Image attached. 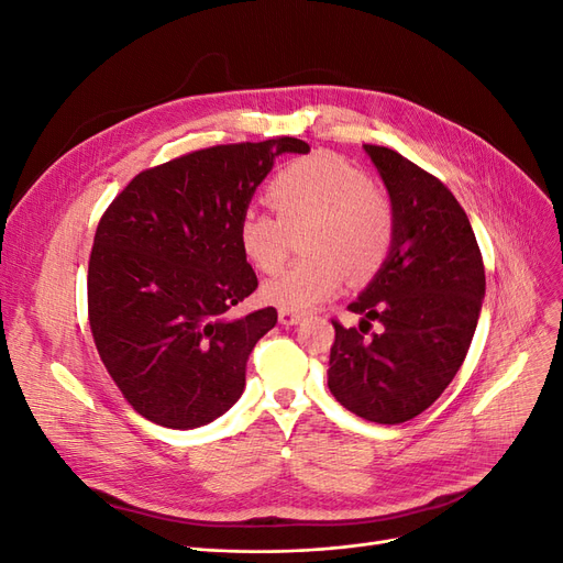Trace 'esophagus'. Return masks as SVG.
I'll use <instances>...</instances> for the list:
<instances>
[{"label": "esophagus", "mask_w": 563, "mask_h": 563, "mask_svg": "<svg viewBox=\"0 0 563 563\" xmlns=\"http://www.w3.org/2000/svg\"><path fill=\"white\" fill-rule=\"evenodd\" d=\"M302 319L300 312H291V310H279V321L284 323V327H294V323H298Z\"/></svg>", "instance_id": "34e87169"}]
</instances>
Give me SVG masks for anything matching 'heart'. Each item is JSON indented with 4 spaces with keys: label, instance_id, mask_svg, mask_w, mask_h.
Returning a JSON list of instances; mask_svg holds the SVG:
<instances>
[{
    "label": "heart",
    "instance_id": "1",
    "mask_svg": "<svg viewBox=\"0 0 563 563\" xmlns=\"http://www.w3.org/2000/svg\"><path fill=\"white\" fill-rule=\"evenodd\" d=\"M267 199L279 218L246 209L236 223L244 258L269 275L286 261V228L310 223L302 251L310 258L265 284V298L282 310L308 312L343 291L350 272L366 279L395 246L397 218L385 192L360 168L331 152L296 159L272 178Z\"/></svg>",
    "mask_w": 563,
    "mask_h": 563
}]
</instances>
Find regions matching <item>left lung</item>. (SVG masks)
Here are the masks:
<instances>
[{"label": "left lung", "mask_w": 563, "mask_h": 563, "mask_svg": "<svg viewBox=\"0 0 563 563\" xmlns=\"http://www.w3.org/2000/svg\"><path fill=\"white\" fill-rule=\"evenodd\" d=\"M395 207L389 258L333 319L329 389L347 411L380 424L420 416L449 387L470 350L486 275L470 218L449 187L399 152L364 145ZM378 322L382 329H369Z\"/></svg>", "instance_id": "left-lung-1"}]
</instances>
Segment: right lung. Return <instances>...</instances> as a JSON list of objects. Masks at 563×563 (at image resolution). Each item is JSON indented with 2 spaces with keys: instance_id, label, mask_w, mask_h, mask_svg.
Wrapping results in <instances>:
<instances>
[{
  "instance_id": "1",
  "label": "right lung",
  "mask_w": 563,
  "mask_h": 563,
  "mask_svg": "<svg viewBox=\"0 0 563 563\" xmlns=\"http://www.w3.org/2000/svg\"><path fill=\"white\" fill-rule=\"evenodd\" d=\"M286 152L310 145L279 135L195 150L145 168L100 218L87 275L93 343L133 411L162 428L223 416L277 323L275 308L230 310L258 288L236 223Z\"/></svg>"
}]
</instances>
